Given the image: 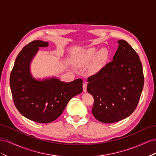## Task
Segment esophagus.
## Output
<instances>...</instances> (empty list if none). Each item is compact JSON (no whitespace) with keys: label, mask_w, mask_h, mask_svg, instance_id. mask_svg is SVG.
<instances>
[{"label":"esophagus","mask_w":156,"mask_h":156,"mask_svg":"<svg viewBox=\"0 0 156 156\" xmlns=\"http://www.w3.org/2000/svg\"><path fill=\"white\" fill-rule=\"evenodd\" d=\"M87 83H83V91H84V92H86L87 91Z\"/></svg>","instance_id":"34e87169"}]
</instances>
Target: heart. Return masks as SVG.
Instances as JSON below:
<instances>
[{
    "mask_svg": "<svg viewBox=\"0 0 156 156\" xmlns=\"http://www.w3.org/2000/svg\"><path fill=\"white\" fill-rule=\"evenodd\" d=\"M108 58V51L105 49H102L98 52L96 48H90L82 51L79 53L74 60V64L78 67H84L88 66L92 60V62L88 68L90 74L98 73L105 65Z\"/></svg>",
    "mask_w": 156,
    "mask_h": 156,
    "instance_id": "heart-1",
    "label": "heart"
}]
</instances>
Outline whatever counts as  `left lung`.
<instances>
[{"mask_svg": "<svg viewBox=\"0 0 156 156\" xmlns=\"http://www.w3.org/2000/svg\"><path fill=\"white\" fill-rule=\"evenodd\" d=\"M118 43L113 60L87 80V91L94 100L92 114L106 124L131 115L137 106L144 86L139 55L125 40Z\"/></svg>", "mask_w": 156, "mask_h": 156, "instance_id": "1", "label": "left lung"}]
</instances>
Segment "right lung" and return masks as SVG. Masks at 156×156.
Returning <instances> with one entry per match:
<instances>
[{"mask_svg":"<svg viewBox=\"0 0 156 156\" xmlns=\"http://www.w3.org/2000/svg\"><path fill=\"white\" fill-rule=\"evenodd\" d=\"M47 41L34 40L18 54L10 74V84L14 104L21 114L32 121L49 123L58 118L68 101L83 92V80L64 83L56 77L36 79L30 72V63L39 48Z\"/></svg>","mask_w":156,"mask_h":156,"instance_id":"add662e5","label":"right lung"}]
</instances>
